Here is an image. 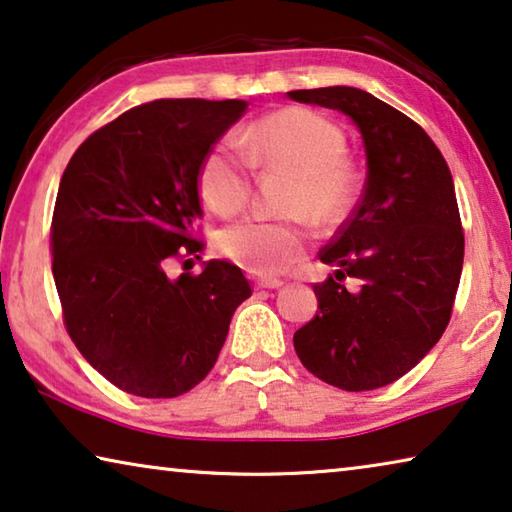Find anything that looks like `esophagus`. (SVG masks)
<instances>
[{
  "instance_id": "34e87169",
  "label": "esophagus",
  "mask_w": 512,
  "mask_h": 512,
  "mask_svg": "<svg viewBox=\"0 0 512 512\" xmlns=\"http://www.w3.org/2000/svg\"><path fill=\"white\" fill-rule=\"evenodd\" d=\"M255 287L257 289H278V287H282V280H276V278H257L255 280Z\"/></svg>"
}]
</instances>
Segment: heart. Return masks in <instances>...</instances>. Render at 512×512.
<instances>
[{
    "label": "heart",
    "instance_id": "b5f03b06",
    "mask_svg": "<svg viewBox=\"0 0 512 512\" xmlns=\"http://www.w3.org/2000/svg\"><path fill=\"white\" fill-rule=\"evenodd\" d=\"M243 154L234 140H220L204 154L197 170V190L218 216H234L248 204L253 167L294 172L287 209L335 223L347 211L356 190V167L347 158L342 128L324 114L285 108L255 121L241 135ZM218 248L255 276H278L308 248V227L301 220L243 218L225 227Z\"/></svg>",
    "mask_w": 512,
    "mask_h": 512
}]
</instances>
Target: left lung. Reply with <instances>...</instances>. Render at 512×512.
<instances>
[{"instance_id": "obj_1", "label": "left lung", "mask_w": 512, "mask_h": 512, "mask_svg": "<svg viewBox=\"0 0 512 512\" xmlns=\"http://www.w3.org/2000/svg\"><path fill=\"white\" fill-rule=\"evenodd\" d=\"M289 98L352 117L368 156L361 200L319 250L338 271L315 285L319 310L294 333V349L326 384L372 391L407 375L451 322L464 262L453 177L430 135L368 91L299 89Z\"/></svg>"}]
</instances>
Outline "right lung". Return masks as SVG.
I'll list each match as a JSON object with an SVG mask.
<instances>
[{"mask_svg":"<svg viewBox=\"0 0 512 512\" xmlns=\"http://www.w3.org/2000/svg\"><path fill=\"white\" fill-rule=\"evenodd\" d=\"M246 101L160 98L91 133L68 160L52 213V276L64 326L91 368L140 398H177L209 375L234 310L253 294L239 266L200 259L197 170Z\"/></svg>","mask_w":512,"mask_h":512,"instance_id":"add662e5","label":"right lung"}]
</instances>
